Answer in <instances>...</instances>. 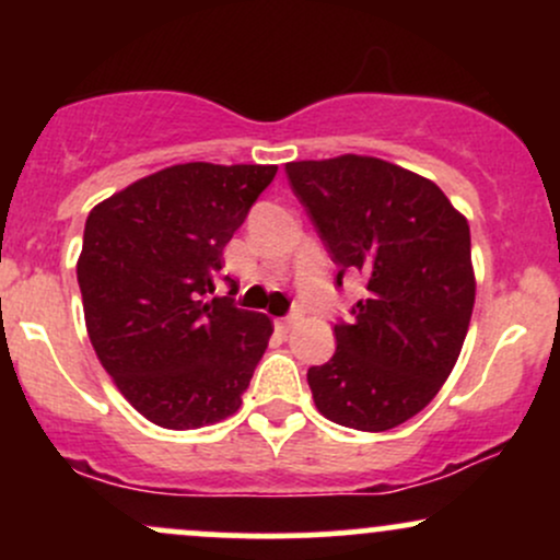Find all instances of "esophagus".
Instances as JSON below:
<instances>
[{
	"instance_id": "34e87169",
	"label": "esophagus",
	"mask_w": 560,
	"mask_h": 560,
	"mask_svg": "<svg viewBox=\"0 0 560 560\" xmlns=\"http://www.w3.org/2000/svg\"><path fill=\"white\" fill-rule=\"evenodd\" d=\"M298 320H300L298 313H292V316H287V318H279V320H276V329L284 331V334H289V329H292V326L298 324Z\"/></svg>"
}]
</instances>
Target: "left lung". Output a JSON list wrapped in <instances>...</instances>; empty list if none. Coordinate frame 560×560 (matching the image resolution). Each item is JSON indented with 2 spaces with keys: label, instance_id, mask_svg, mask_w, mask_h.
Listing matches in <instances>:
<instances>
[{
  "label": "left lung",
  "instance_id": "left-lung-1",
  "mask_svg": "<svg viewBox=\"0 0 560 560\" xmlns=\"http://www.w3.org/2000/svg\"><path fill=\"white\" fill-rule=\"evenodd\" d=\"M294 197L342 276L365 294L334 324L337 352L307 369L316 408L361 432H387L432 402L474 311L466 218L429 178L378 158L287 163Z\"/></svg>",
  "mask_w": 560,
  "mask_h": 560
}]
</instances>
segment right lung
I'll return each instance as SVG.
<instances>
[{
    "label": "right lung",
    "mask_w": 560,
    "mask_h": 560,
    "mask_svg": "<svg viewBox=\"0 0 560 560\" xmlns=\"http://www.w3.org/2000/svg\"><path fill=\"white\" fill-rule=\"evenodd\" d=\"M276 165L184 163L139 178L86 218L79 287L89 339L144 419L197 429L240 410L268 316L215 298L223 247Z\"/></svg>",
    "instance_id": "1"
}]
</instances>
